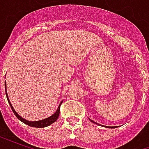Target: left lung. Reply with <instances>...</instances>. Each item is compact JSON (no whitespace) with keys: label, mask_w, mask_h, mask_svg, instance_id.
<instances>
[{"label":"left lung","mask_w":149,"mask_h":149,"mask_svg":"<svg viewBox=\"0 0 149 149\" xmlns=\"http://www.w3.org/2000/svg\"><path fill=\"white\" fill-rule=\"evenodd\" d=\"M90 120V119H89ZM90 121H92L93 123H95V124H97V125H99V124H97V123H96V122H94L93 120H90ZM101 126H104V125H101ZM104 127H105V128H117L118 126H104Z\"/></svg>","instance_id":"8db88e82"}]
</instances>
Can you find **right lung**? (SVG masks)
<instances>
[{
  "instance_id": "right-lung-1",
  "label": "right lung",
  "mask_w": 149,
  "mask_h": 149,
  "mask_svg": "<svg viewBox=\"0 0 149 149\" xmlns=\"http://www.w3.org/2000/svg\"><path fill=\"white\" fill-rule=\"evenodd\" d=\"M5 93H6V97H7V100H8V103L10 104V106H11V109L13 110V112L14 113V115L17 116L18 118V120H20L21 121H22L23 123H24L25 125H29V126H31V127H34V128H45V127H47V126H49V125H52V123H54V122L58 119L59 117V114H60V106H61V104L63 102V100H62L61 104H60V105H59L58 109H56L53 114L52 116H49L48 118L45 119H43V120H37V121H29V120H25L23 117H21V116L18 115V113L16 111H15L14 108L13 107L12 105L11 102H10V100L8 99V93H7V89H6V82H5Z\"/></svg>"
}]
</instances>
